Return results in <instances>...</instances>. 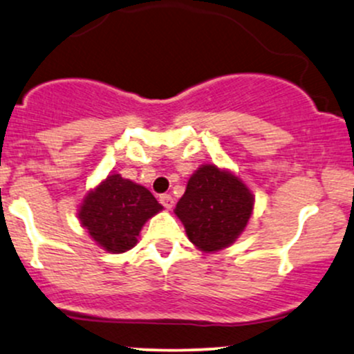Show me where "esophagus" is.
<instances>
[{
  "label": "esophagus",
  "instance_id": "1",
  "mask_svg": "<svg viewBox=\"0 0 354 354\" xmlns=\"http://www.w3.org/2000/svg\"><path fill=\"white\" fill-rule=\"evenodd\" d=\"M160 204L165 209H172L174 206V197L170 194H162L160 196Z\"/></svg>",
  "mask_w": 354,
  "mask_h": 354
}]
</instances>
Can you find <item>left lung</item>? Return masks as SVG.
I'll return each mask as SVG.
<instances>
[{
  "mask_svg": "<svg viewBox=\"0 0 354 354\" xmlns=\"http://www.w3.org/2000/svg\"><path fill=\"white\" fill-rule=\"evenodd\" d=\"M253 206V192L236 174L206 163L189 178L174 212L197 250L216 253L233 245L245 231Z\"/></svg>",
  "mask_w": 354,
  "mask_h": 354,
  "instance_id": "obj_1",
  "label": "left lung"
}]
</instances>
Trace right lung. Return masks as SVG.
I'll return each instance as SVG.
<instances>
[{"label":"right lung","instance_id":"obj_1","mask_svg":"<svg viewBox=\"0 0 354 354\" xmlns=\"http://www.w3.org/2000/svg\"><path fill=\"white\" fill-rule=\"evenodd\" d=\"M162 209L147 187L120 174H109L86 194L77 218L102 250L124 253L138 243L143 224Z\"/></svg>","mask_w":354,"mask_h":354}]
</instances>
